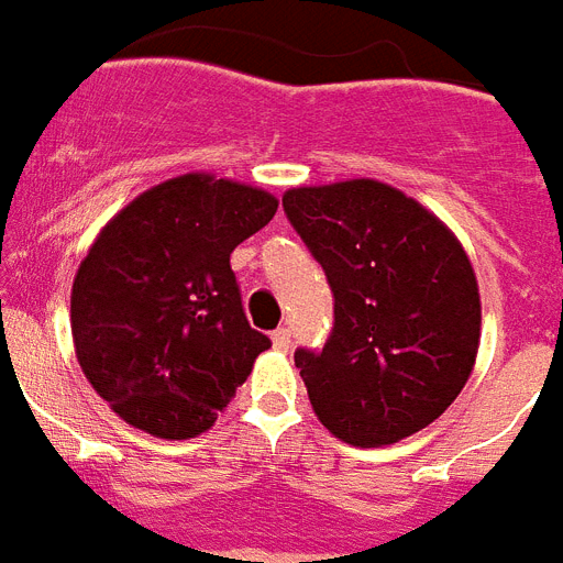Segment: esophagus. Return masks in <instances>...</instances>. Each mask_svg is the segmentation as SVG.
Segmentation results:
<instances>
[{"mask_svg":"<svg viewBox=\"0 0 563 563\" xmlns=\"http://www.w3.org/2000/svg\"><path fill=\"white\" fill-rule=\"evenodd\" d=\"M272 341H274V346H277V350H289V344H291V329H286V327L274 329V332H272Z\"/></svg>","mask_w":563,"mask_h":563,"instance_id":"esophagus-1","label":"esophagus"}]
</instances>
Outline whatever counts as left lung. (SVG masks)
Masks as SVG:
<instances>
[{"label":"left lung","mask_w":563,"mask_h":563,"mask_svg":"<svg viewBox=\"0 0 563 563\" xmlns=\"http://www.w3.org/2000/svg\"><path fill=\"white\" fill-rule=\"evenodd\" d=\"M283 210L335 297L321 353H295L323 428L361 448L428 428L460 396L479 346L477 277L460 240L373 178L291 187Z\"/></svg>","instance_id":"1"}]
</instances>
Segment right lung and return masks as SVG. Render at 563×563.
<instances>
[{"mask_svg": "<svg viewBox=\"0 0 563 563\" xmlns=\"http://www.w3.org/2000/svg\"><path fill=\"white\" fill-rule=\"evenodd\" d=\"M274 213L260 187L185 173L132 199L91 242L71 286V338L123 422L190 440L234 399L272 341L245 318L231 251Z\"/></svg>", "mask_w": 563, "mask_h": 563, "instance_id": "add662e5", "label": "right lung"}]
</instances>
